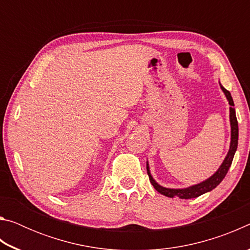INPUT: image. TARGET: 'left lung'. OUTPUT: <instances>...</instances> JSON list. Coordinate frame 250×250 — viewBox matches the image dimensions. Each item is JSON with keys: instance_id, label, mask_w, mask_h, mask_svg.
Wrapping results in <instances>:
<instances>
[{"instance_id": "left-lung-1", "label": "left lung", "mask_w": 250, "mask_h": 250, "mask_svg": "<svg viewBox=\"0 0 250 250\" xmlns=\"http://www.w3.org/2000/svg\"><path fill=\"white\" fill-rule=\"evenodd\" d=\"M221 84V83H219ZM221 88L224 94H225L226 98L228 100V104H230L229 107V120H230V146H229V150H228V153L226 155L225 160L223 161L222 166L219 167L218 170L214 173L213 175L208 179L201 182V183L195 184L189 186V188H163L160 184H158L155 182V180L152 177L151 173H150V167H149V163L146 162V171H147V175H149V179L151 184L154 186V188L158 191L160 194H163L167 197H179V198H185V200H188V198H195L203 195L207 192L214 189L216 186L221 183L223 181L224 177L227 174L228 170L231 166L232 159H234L235 152L237 150V146H238V122H237V118H236V112H235V108H234V100L231 98L230 92L226 90L221 84Z\"/></svg>"}]
</instances>
